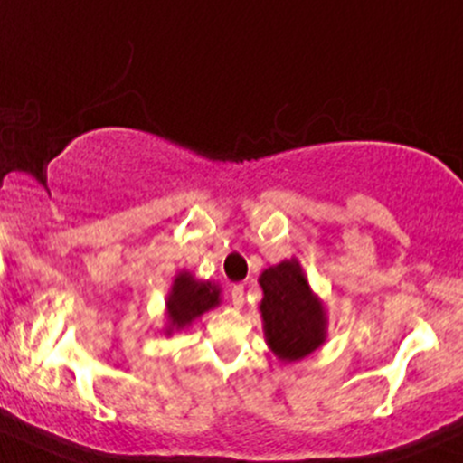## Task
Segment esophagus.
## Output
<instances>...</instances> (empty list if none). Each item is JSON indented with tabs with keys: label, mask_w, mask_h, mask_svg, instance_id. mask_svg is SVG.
Instances as JSON below:
<instances>
[{
	"label": "esophagus",
	"mask_w": 463,
	"mask_h": 463,
	"mask_svg": "<svg viewBox=\"0 0 463 463\" xmlns=\"http://www.w3.org/2000/svg\"><path fill=\"white\" fill-rule=\"evenodd\" d=\"M231 297H232V306L237 309L243 307V286H232Z\"/></svg>",
	"instance_id": "34e87169"
}]
</instances>
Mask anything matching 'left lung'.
Returning a JSON list of instances; mask_svg holds the SVG:
<instances>
[{"label":"left lung","mask_w":463,"mask_h":463,"mask_svg":"<svg viewBox=\"0 0 463 463\" xmlns=\"http://www.w3.org/2000/svg\"><path fill=\"white\" fill-rule=\"evenodd\" d=\"M259 314L268 347L281 363H298L327 340V309L309 286L301 261L283 259L259 274Z\"/></svg>","instance_id":"left-lung-1"}]
</instances>
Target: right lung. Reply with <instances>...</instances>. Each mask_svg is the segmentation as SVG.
I'll list each match as a JSON object with an SVG mask.
<instances>
[{
    "label": "right lung",
    "instance_id": "add662e5",
    "mask_svg": "<svg viewBox=\"0 0 463 463\" xmlns=\"http://www.w3.org/2000/svg\"><path fill=\"white\" fill-rule=\"evenodd\" d=\"M222 303V288L213 281H202L189 270H180L174 277L169 294L165 298V336L184 332L202 314L211 312Z\"/></svg>",
    "mask_w": 463,
    "mask_h": 463
}]
</instances>
